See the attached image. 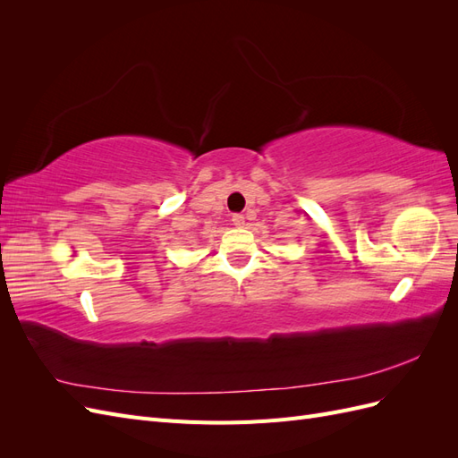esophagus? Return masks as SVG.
I'll return each mask as SVG.
<instances>
[{"label": "esophagus", "mask_w": 458, "mask_h": 458, "mask_svg": "<svg viewBox=\"0 0 458 458\" xmlns=\"http://www.w3.org/2000/svg\"><path fill=\"white\" fill-rule=\"evenodd\" d=\"M233 225L242 227V225H244V216H242V214H234V216H233Z\"/></svg>", "instance_id": "1"}]
</instances>
